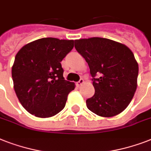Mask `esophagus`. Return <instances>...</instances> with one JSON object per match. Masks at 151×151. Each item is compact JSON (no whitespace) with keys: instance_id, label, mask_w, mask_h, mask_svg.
Returning a JSON list of instances; mask_svg holds the SVG:
<instances>
[{"instance_id":"1","label":"esophagus","mask_w":151,"mask_h":151,"mask_svg":"<svg viewBox=\"0 0 151 151\" xmlns=\"http://www.w3.org/2000/svg\"><path fill=\"white\" fill-rule=\"evenodd\" d=\"M82 84H84V80H83L82 78H81V79H80V80H79V81L76 82V85H77L78 87H80L81 85H82Z\"/></svg>"}]
</instances>
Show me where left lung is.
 I'll return each mask as SVG.
<instances>
[{
	"label": "left lung",
	"instance_id": "1",
	"mask_svg": "<svg viewBox=\"0 0 151 151\" xmlns=\"http://www.w3.org/2000/svg\"><path fill=\"white\" fill-rule=\"evenodd\" d=\"M74 47L88 64L95 88L94 96L86 100L88 109L101 117L119 114L137 87L139 66L132 52L123 44L102 37L76 40Z\"/></svg>",
	"mask_w": 151,
	"mask_h": 151
}]
</instances>
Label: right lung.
<instances>
[{
  "instance_id": "add662e5",
  "label": "right lung",
  "mask_w": 151,
  "mask_h": 151,
  "mask_svg": "<svg viewBox=\"0 0 151 151\" xmlns=\"http://www.w3.org/2000/svg\"><path fill=\"white\" fill-rule=\"evenodd\" d=\"M73 40L41 38L24 45L12 69L14 89L20 103L37 117L61 111L74 83L63 78L61 61L73 48Z\"/></svg>"
}]
</instances>
